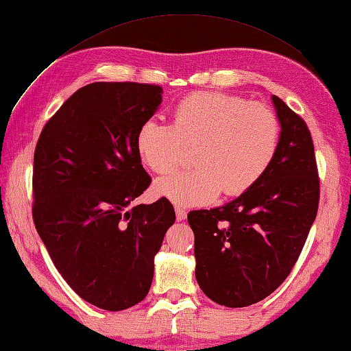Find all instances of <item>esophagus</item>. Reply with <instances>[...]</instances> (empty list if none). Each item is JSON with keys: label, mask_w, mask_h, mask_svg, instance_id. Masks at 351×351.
<instances>
[{"label": "esophagus", "mask_w": 351, "mask_h": 351, "mask_svg": "<svg viewBox=\"0 0 351 351\" xmlns=\"http://www.w3.org/2000/svg\"><path fill=\"white\" fill-rule=\"evenodd\" d=\"M175 211H176V220H178V221H182V220L187 219V211H185L184 208L176 206Z\"/></svg>", "instance_id": "esophagus-1"}]
</instances>
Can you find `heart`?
Wrapping results in <instances>:
<instances>
[{
	"label": "heart",
	"mask_w": 351,
	"mask_h": 351,
	"mask_svg": "<svg viewBox=\"0 0 351 351\" xmlns=\"http://www.w3.org/2000/svg\"><path fill=\"white\" fill-rule=\"evenodd\" d=\"M280 122L263 102L220 92L193 93L176 104L171 125L141 123L136 149L146 167L169 173L193 147L195 169L164 176L154 185L158 197L178 206L210 204L221 191L238 196L252 189L273 162Z\"/></svg>",
	"instance_id": "obj_1"
}]
</instances>
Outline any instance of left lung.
<instances>
[{
	"label": "left lung",
	"instance_id": "8db88e82",
	"mask_svg": "<svg viewBox=\"0 0 351 351\" xmlns=\"http://www.w3.org/2000/svg\"><path fill=\"white\" fill-rule=\"evenodd\" d=\"M279 147L264 176L232 202L189 213L196 279L215 303L244 308L282 285L299 259L319 202L306 122L273 95Z\"/></svg>",
	"mask_w": 351,
	"mask_h": 351
}]
</instances>
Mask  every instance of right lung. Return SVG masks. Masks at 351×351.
<instances>
[{"label":"right lung","mask_w":351,"mask_h":351,"mask_svg":"<svg viewBox=\"0 0 351 351\" xmlns=\"http://www.w3.org/2000/svg\"><path fill=\"white\" fill-rule=\"evenodd\" d=\"M162 88L92 83L45 123L33 162V221L56 268L86 302L122 311L146 297L154 256L175 223L167 199L130 208L151 176L136 136Z\"/></svg>","instance_id":"right-lung-1"}]
</instances>
